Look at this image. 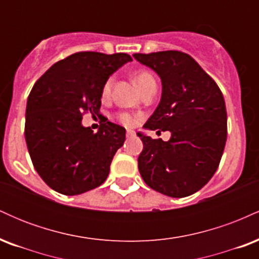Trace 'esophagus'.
I'll list each match as a JSON object with an SVG mask.
<instances>
[{
  "label": "esophagus",
  "mask_w": 259,
  "mask_h": 259,
  "mask_svg": "<svg viewBox=\"0 0 259 259\" xmlns=\"http://www.w3.org/2000/svg\"><path fill=\"white\" fill-rule=\"evenodd\" d=\"M133 136H135V132H133V130H126V138H133Z\"/></svg>",
  "instance_id": "obj_1"
}]
</instances>
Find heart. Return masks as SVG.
Segmentation results:
<instances>
[{
	"label": "heart",
	"instance_id": "1",
	"mask_svg": "<svg viewBox=\"0 0 259 259\" xmlns=\"http://www.w3.org/2000/svg\"><path fill=\"white\" fill-rule=\"evenodd\" d=\"M135 82L138 84V86L140 88V90H144L147 85L152 84V82H156L154 80L153 75L147 70H141V72L136 73L135 74ZM112 86H113V78H109L103 85V96L107 97L111 95V90H112ZM118 119H119L120 123L125 124V125H132L134 123V117L129 113L123 112L118 114Z\"/></svg>",
	"mask_w": 259,
	"mask_h": 259
}]
</instances>
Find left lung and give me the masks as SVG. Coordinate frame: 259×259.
I'll return each instance as SVG.
<instances>
[{
	"label": "left lung",
	"instance_id": "8db88e82",
	"mask_svg": "<svg viewBox=\"0 0 259 259\" xmlns=\"http://www.w3.org/2000/svg\"><path fill=\"white\" fill-rule=\"evenodd\" d=\"M162 81V97L144 127L171 133L169 141L138 133L144 148L138 163L151 189L186 197L218 169L227 142V108L221 89L191 56L180 51L134 53Z\"/></svg>",
	"mask_w": 259,
	"mask_h": 259
}]
</instances>
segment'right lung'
Returning <instances> with one entry per match:
<instances>
[{
	"label": "right lung",
	"instance_id": "1",
	"mask_svg": "<svg viewBox=\"0 0 259 259\" xmlns=\"http://www.w3.org/2000/svg\"><path fill=\"white\" fill-rule=\"evenodd\" d=\"M132 61L126 53H74L32 86L25 112L26 146L38 175L55 191L80 195L105 183L125 129L107 121L94 134L82 125V115L100 114L103 85Z\"/></svg>",
	"mask_w": 259,
	"mask_h": 259
}]
</instances>
